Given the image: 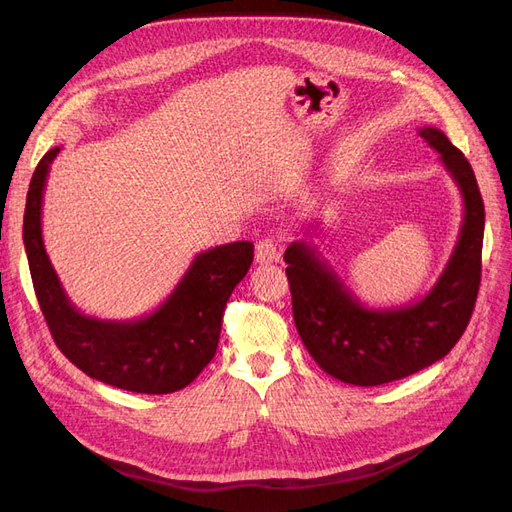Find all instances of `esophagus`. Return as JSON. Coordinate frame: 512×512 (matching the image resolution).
Returning <instances> with one entry per match:
<instances>
[{"label":"esophagus","instance_id":"1","mask_svg":"<svg viewBox=\"0 0 512 512\" xmlns=\"http://www.w3.org/2000/svg\"><path fill=\"white\" fill-rule=\"evenodd\" d=\"M282 260V245L277 239H262L256 245V262L258 265H269V262H280Z\"/></svg>","mask_w":512,"mask_h":512}]
</instances>
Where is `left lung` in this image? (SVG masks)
Listing matches in <instances>:
<instances>
[{
    "instance_id": "obj_1",
    "label": "left lung",
    "mask_w": 512,
    "mask_h": 512,
    "mask_svg": "<svg viewBox=\"0 0 512 512\" xmlns=\"http://www.w3.org/2000/svg\"><path fill=\"white\" fill-rule=\"evenodd\" d=\"M457 183L463 222L453 254L423 299L365 307L316 247L294 241L284 254L292 316L307 352L329 376L380 386L416 374L453 350L466 331L480 286L485 205L466 156L438 128L418 130Z\"/></svg>"
}]
</instances>
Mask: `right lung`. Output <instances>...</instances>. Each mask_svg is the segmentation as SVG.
I'll list each match as a JSON object with an SVG mask.
<instances>
[{
	"label": "right lung",
	"instance_id": "right-lung-1",
	"mask_svg": "<svg viewBox=\"0 0 512 512\" xmlns=\"http://www.w3.org/2000/svg\"><path fill=\"white\" fill-rule=\"evenodd\" d=\"M59 147L46 151L29 183L23 243L40 309L57 348L89 378L123 391L166 395L185 389L218 350L226 301L250 271L254 243L198 254L170 297L149 316L100 320L72 305L42 241V194Z\"/></svg>",
	"mask_w": 512,
	"mask_h": 512
}]
</instances>
